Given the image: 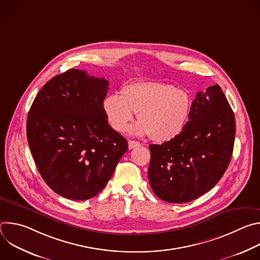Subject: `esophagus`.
<instances>
[{"label": "esophagus", "mask_w": 260, "mask_h": 260, "mask_svg": "<svg viewBox=\"0 0 260 260\" xmlns=\"http://www.w3.org/2000/svg\"><path fill=\"white\" fill-rule=\"evenodd\" d=\"M140 146H141V144L137 141H133V140L128 141V148H129V149H135V148L140 147Z\"/></svg>", "instance_id": "1"}]
</instances>
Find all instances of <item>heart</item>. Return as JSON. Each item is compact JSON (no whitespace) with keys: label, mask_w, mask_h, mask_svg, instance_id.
<instances>
[{"label":"heart","mask_w":260,"mask_h":260,"mask_svg":"<svg viewBox=\"0 0 260 260\" xmlns=\"http://www.w3.org/2000/svg\"><path fill=\"white\" fill-rule=\"evenodd\" d=\"M110 125L124 133L134 119L138 135H149L157 143L176 138L186 125L190 110L189 94L173 85L155 81H137L124 84L116 94L108 95L103 103Z\"/></svg>","instance_id":"obj_1"}]
</instances>
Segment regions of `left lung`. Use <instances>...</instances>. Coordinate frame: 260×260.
<instances>
[{"mask_svg":"<svg viewBox=\"0 0 260 260\" xmlns=\"http://www.w3.org/2000/svg\"><path fill=\"white\" fill-rule=\"evenodd\" d=\"M235 134V115L220 86L198 92L184 129L149 146L148 179L156 197L183 204L211 190L231 162Z\"/></svg>","mask_w":260,"mask_h":260,"instance_id":"obj_1","label":"left lung"}]
</instances>
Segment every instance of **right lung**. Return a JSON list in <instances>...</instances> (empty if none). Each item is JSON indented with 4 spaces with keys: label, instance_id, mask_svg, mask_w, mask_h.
<instances>
[{
    "label": "right lung",
    "instance_id": "add662e5",
    "mask_svg": "<svg viewBox=\"0 0 260 260\" xmlns=\"http://www.w3.org/2000/svg\"><path fill=\"white\" fill-rule=\"evenodd\" d=\"M109 81L71 69L36 95L26 137L38 171L57 194L85 201L100 193L127 151L108 123L103 103Z\"/></svg>",
    "mask_w": 260,
    "mask_h": 260
}]
</instances>
